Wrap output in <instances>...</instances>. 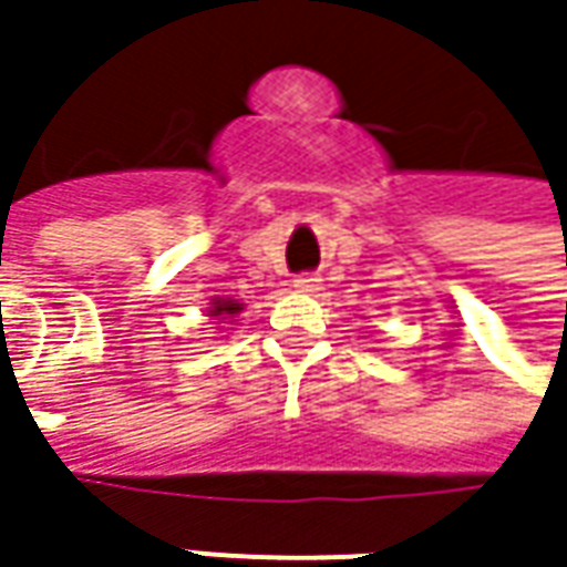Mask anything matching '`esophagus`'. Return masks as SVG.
Instances as JSON below:
<instances>
[{"label": "esophagus", "mask_w": 567, "mask_h": 567, "mask_svg": "<svg viewBox=\"0 0 567 567\" xmlns=\"http://www.w3.org/2000/svg\"><path fill=\"white\" fill-rule=\"evenodd\" d=\"M293 287L299 293H318L321 290V277H316V274H299L293 280Z\"/></svg>", "instance_id": "esophagus-1"}]
</instances>
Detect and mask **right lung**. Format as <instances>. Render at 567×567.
<instances>
[{
  "instance_id": "obj_1",
  "label": "right lung",
  "mask_w": 567,
  "mask_h": 567,
  "mask_svg": "<svg viewBox=\"0 0 567 567\" xmlns=\"http://www.w3.org/2000/svg\"><path fill=\"white\" fill-rule=\"evenodd\" d=\"M243 312V302L239 299H224V296H214L210 299V306H207V318H214V324H220V321H227V318H236Z\"/></svg>"
}]
</instances>
